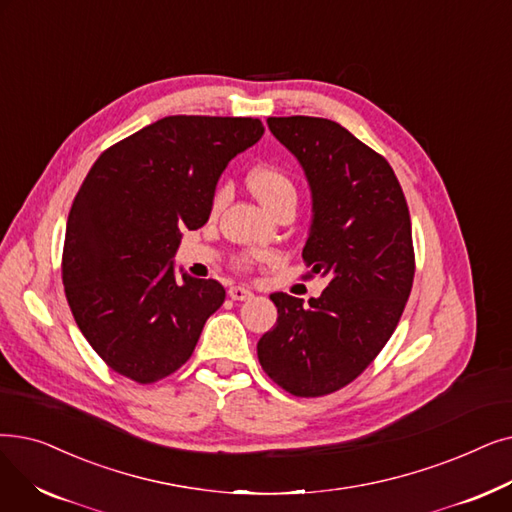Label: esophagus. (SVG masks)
Wrapping results in <instances>:
<instances>
[{
  "label": "esophagus",
  "mask_w": 512,
  "mask_h": 512,
  "mask_svg": "<svg viewBox=\"0 0 512 512\" xmlns=\"http://www.w3.org/2000/svg\"><path fill=\"white\" fill-rule=\"evenodd\" d=\"M228 295L234 299V301H249L253 297V291H249V288L244 286H230Z\"/></svg>",
  "instance_id": "obj_1"
}]
</instances>
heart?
<instances>
[{
    "label": "heart",
    "instance_id": "obj_1",
    "mask_svg": "<svg viewBox=\"0 0 512 512\" xmlns=\"http://www.w3.org/2000/svg\"><path fill=\"white\" fill-rule=\"evenodd\" d=\"M247 186L257 201L268 211H274L278 205L286 201H297V190L291 175L274 165L255 167L247 175ZM221 203H224V192H217L215 207H219Z\"/></svg>",
    "mask_w": 512,
    "mask_h": 512
}]
</instances>
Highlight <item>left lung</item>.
Returning <instances> with one entry per match:
<instances>
[{"label": "left lung", "mask_w": 512, "mask_h": 512, "mask_svg": "<svg viewBox=\"0 0 512 512\" xmlns=\"http://www.w3.org/2000/svg\"><path fill=\"white\" fill-rule=\"evenodd\" d=\"M311 192L303 259L328 278L307 305L272 293L278 320L257 343L265 374L288 393L318 397L360 376L385 347L412 291L406 198L391 165L345 127L320 117H270Z\"/></svg>", "instance_id": "8db88e82"}]
</instances>
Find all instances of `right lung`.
I'll list each match as a JSON object with an SVG mask.
<instances>
[{
	"instance_id": "add662e5",
	"label": "right lung",
	"mask_w": 512,
	"mask_h": 512,
	"mask_svg": "<svg viewBox=\"0 0 512 512\" xmlns=\"http://www.w3.org/2000/svg\"><path fill=\"white\" fill-rule=\"evenodd\" d=\"M259 119L173 115L104 150L66 221L62 282L83 337L115 372L161 381L188 362L226 299L175 274L182 232L207 224L221 173L263 136Z\"/></svg>"
}]
</instances>
